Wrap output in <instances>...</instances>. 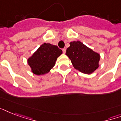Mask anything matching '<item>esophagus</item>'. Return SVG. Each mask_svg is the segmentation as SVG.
<instances>
[{
    "instance_id": "esophagus-1",
    "label": "esophagus",
    "mask_w": 121,
    "mask_h": 121,
    "mask_svg": "<svg viewBox=\"0 0 121 121\" xmlns=\"http://www.w3.org/2000/svg\"><path fill=\"white\" fill-rule=\"evenodd\" d=\"M62 51H63V53H66V49H65V48H63V49H62Z\"/></svg>"
}]
</instances>
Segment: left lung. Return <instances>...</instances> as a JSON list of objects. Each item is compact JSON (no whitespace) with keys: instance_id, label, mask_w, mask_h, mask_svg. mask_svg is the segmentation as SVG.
I'll use <instances>...</instances> for the list:
<instances>
[{"instance_id":"obj_1","label":"left lung","mask_w":121,"mask_h":121,"mask_svg":"<svg viewBox=\"0 0 121 121\" xmlns=\"http://www.w3.org/2000/svg\"><path fill=\"white\" fill-rule=\"evenodd\" d=\"M66 49V55L74 68L84 73L90 74L99 67L100 55L80 41H73Z\"/></svg>"}]
</instances>
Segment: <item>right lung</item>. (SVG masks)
I'll list each match as a JSON object with an SVG mask.
<instances>
[{
  "label": "right lung",
  "mask_w": 121,
  "mask_h": 121,
  "mask_svg": "<svg viewBox=\"0 0 121 121\" xmlns=\"http://www.w3.org/2000/svg\"><path fill=\"white\" fill-rule=\"evenodd\" d=\"M61 54L62 50L57 46L44 43L28 59L27 62L33 73L37 75H44L55 66L57 58Z\"/></svg>",
  "instance_id": "add662e5"
}]
</instances>
